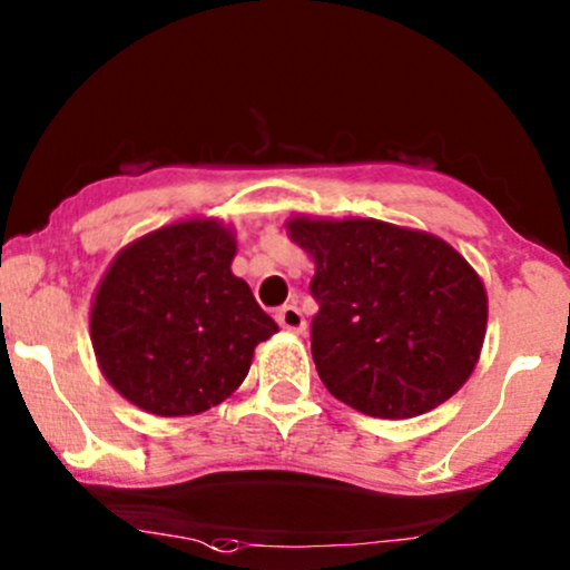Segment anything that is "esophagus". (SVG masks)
Masks as SVG:
<instances>
[{
    "mask_svg": "<svg viewBox=\"0 0 570 570\" xmlns=\"http://www.w3.org/2000/svg\"><path fill=\"white\" fill-rule=\"evenodd\" d=\"M275 320H278V325L284 327V331H292V333L305 331V316L301 314L297 305H281V308L275 311Z\"/></svg>",
    "mask_w": 570,
    "mask_h": 570,
    "instance_id": "esophagus-1",
    "label": "esophagus"
}]
</instances>
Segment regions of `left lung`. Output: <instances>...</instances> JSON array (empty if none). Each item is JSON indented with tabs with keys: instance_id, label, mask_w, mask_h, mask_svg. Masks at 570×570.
<instances>
[{
	"instance_id": "1",
	"label": "left lung",
	"mask_w": 570,
	"mask_h": 570,
	"mask_svg": "<svg viewBox=\"0 0 570 570\" xmlns=\"http://www.w3.org/2000/svg\"><path fill=\"white\" fill-rule=\"evenodd\" d=\"M289 235L316 265L311 355L335 399L401 421L470 380L487 289L445 239L371 218H292Z\"/></svg>"
}]
</instances>
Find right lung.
I'll return each instance as SVG.
<instances>
[{"mask_svg": "<svg viewBox=\"0 0 570 570\" xmlns=\"http://www.w3.org/2000/svg\"><path fill=\"white\" fill-rule=\"evenodd\" d=\"M218 220H179L130 243L89 316L100 371L160 417L196 415L237 391L259 341L278 331L243 278Z\"/></svg>", "mask_w": 570, "mask_h": 570, "instance_id": "obj_1", "label": "right lung"}]
</instances>
